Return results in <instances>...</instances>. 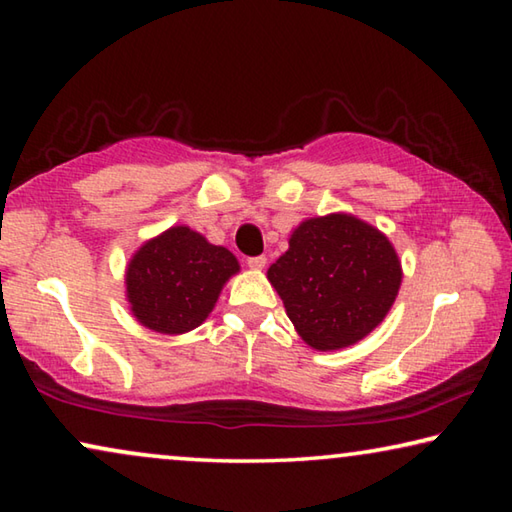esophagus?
Here are the masks:
<instances>
[{"mask_svg":"<svg viewBox=\"0 0 512 512\" xmlns=\"http://www.w3.org/2000/svg\"><path fill=\"white\" fill-rule=\"evenodd\" d=\"M246 264L250 268H255V271H262V268L266 266V257L264 255H257V257H248Z\"/></svg>","mask_w":512,"mask_h":512,"instance_id":"34e87169","label":"esophagus"}]
</instances>
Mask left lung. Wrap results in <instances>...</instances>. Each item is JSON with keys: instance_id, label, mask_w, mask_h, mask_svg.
Returning a JSON list of instances; mask_svg holds the SVG:
<instances>
[{"instance_id": "1", "label": "left lung", "mask_w": 512, "mask_h": 512, "mask_svg": "<svg viewBox=\"0 0 512 512\" xmlns=\"http://www.w3.org/2000/svg\"><path fill=\"white\" fill-rule=\"evenodd\" d=\"M266 275L302 341L329 352L361 341L386 318L402 264L384 232L352 214H327L302 221Z\"/></svg>"}]
</instances>
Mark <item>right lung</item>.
<instances>
[{
    "instance_id": "add662e5",
    "label": "right lung",
    "mask_w": 512,
    "mask_h": 512,
    "mask_svg": "<svg viewBox=\"0 0 512 512\" xmlns=\"http://www.w3.org/2000/svg\"><path fill=\"white\" fill-rule=\"evenodd\" d=\"M237 257L187 225H173L137 250L126 268L133 316L160 334L192 332L210 316Z\"/></svg>"
}]
</instances>
